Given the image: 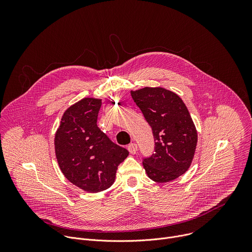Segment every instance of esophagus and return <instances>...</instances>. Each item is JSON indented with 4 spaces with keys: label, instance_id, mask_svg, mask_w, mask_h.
I'll list each match as a JSON object with an SVG mask.
<instances>
[{
    "label": "esophagus",
    "instance_id": "1",
    "mask_svg": "<svg viewBox=\"0 0 252 252\" xmlns=\"http://www.w3.org/2000/svg\"><path fill=\"white\" fill-rule=\"evenodd\" d=\"M127 150L131 155H134L137 152V145L136 143H130V145L127 147Z\"/></svg>",
    "mask_w": 252,
    "mask_h": 252
}]
</instances>
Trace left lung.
Returning a JSON list of instances; mask_svg holds the SVG:
<instances>
[{
    "label": "left lung",
    "instance_id": "obj_1",
    "mask_svg": "<svg viewBox=\"0 0 252 252\" xmlns=\"http://www.w3.org/2000/svg\"><path fill=\"white\" fill-rule=\"evenodd\" d=\"M130 94L156 141L155 154L142 161L148 176L159 184L174 181L189 168L197 143V131L187 105L175 93L159 87H146Z\"/></svg>",
    "mask_w": 252,
    "mask_h": 252
}]
</instances>
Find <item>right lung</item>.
<instances>
[{"label":"right lung","instance_id":"obj_1","mask_svg":"<svg viewBox=\"0 0 252 252\" xmlns=\"http://www.w3.org/2000/svg\"><path fill=\"white\" fill-rule=\"evenodd\" d=\"M101 99L85 97L63 113L55 135L59 166L67 181L88 192L113 186L118 166L128 152L114 143L96 125Z\"/></svg>","mask_w":252,"mask_h":252}]
</instances>
